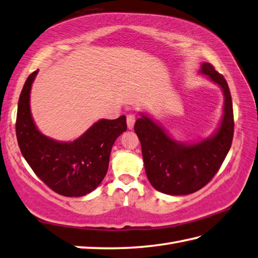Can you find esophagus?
Masks as SVG:
<instances>
[{
  "instance_id": "esophagus-1",
  "label": "esophagus",
  "mask_w": 258,
  "mask_h": 258,
  "mask_svg": "<svg viewBox=\"0 0 258 258\" xmlns=\"http://www.w3.org/2000/svg\"><path fill=\"white\" fill-rule=\"evenodd\" d=\"M126 123H127L128 130H132L135 124V116L133 114H128L127 117H126Z\"/></svg>"
}]
</instances>
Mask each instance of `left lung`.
Listing matches in <instances>:
<instances>
[{
    "mask_svg": "<svg viewBox=\"0 0 258 258\" xmlns=\"http://www.w3.org/2000/svg\"><path fill=\"white\" fill-rule=\"evenodd\" d=\"M200 73L219 85L225 97L223 118L210 138L194 144L178 142L143 113L134 125L150 183L166 195L183 196L204 188L219 170L233 142L234 112L228 84L209 62L201 64Z\"/></svg>",
    "mask_w": 258,
    "mask_h": 258,
    "instance_id": "left-lung-1",
    "label": "left lung"
}]
</instances>
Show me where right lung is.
Returning a JSON list of instances; mask_svg holds the SVG:
<instances>
[{
	"mask_svg": "<svg viewBox=\"0 0 258 258\" xmlns=\"http://www.w3.org/2000/svg\"><path fill=\"white\" fill-rule=\"evenodd\" d=\"M38 70L25 80L19 98L17 139L33 172L50 189L64 197H83L102 182L108 170L116 139L127 130L126 117L99 119L73 142H59L43 135L30 109V93Z\"/></svg>",
	"mask_w": 258,
	"mask_h": 258,
	"instance_id": "1",
	"label": "right lung"
}]
</instances>
